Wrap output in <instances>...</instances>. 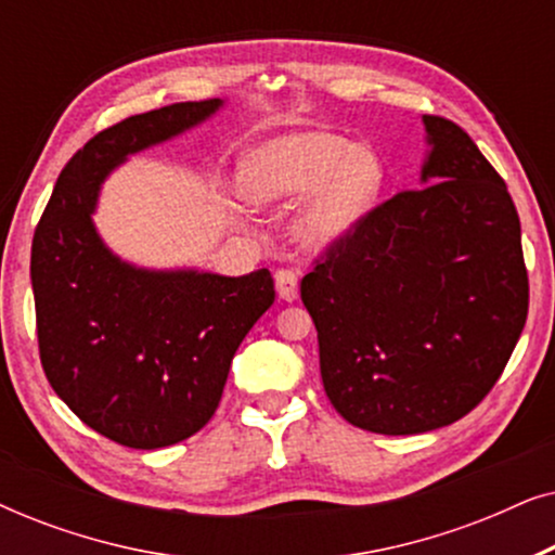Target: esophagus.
<instances>
[{
    "label": "esophagus",
    "mask_w": 555,
    "mask_h": 555,
    "mask_svg": "<svg viewBox=\"0 0 555 555\" xmlns=\"http://www.w3.org/2000/svg\"><path fill=\"white\" fill-rule=\"evenodd\" d=\"M275 287H278L280 300L293 302L295 298H298V272H295V270H278L275 272Z\"/></svg>",
    "instance_id": "1"
}]
</instances>
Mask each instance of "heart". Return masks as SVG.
I'll list each match as a JSON object with an SVG mask.
<instances>
[{
	"instance_id": "b5f03b06",
	"label": "heart",
	"mask_w": 555,
	"mask_h": 555,
	"mask_svg": "<svg viewBox=\"0 0 555 555\" xmlns=\"http://www.w3.org/2000/svg\"><path fill=\"white\" fill-rule=\"evenodd\" d=\"M242 189L255 204H283L310 194L293 224L300 245L323 249L344 240L374 207L384 166L369 149L325 131L264 141L242 162Z\"/></svg>"
}]
</instances>
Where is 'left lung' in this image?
<instances>
[{
    "mask_svg": "<svg viewBox=\"0 0 555 555\" xmlns=\"http://www.w3.org/2000/svg\"><path fill=\"white\" fill-rule=\"evenodd\" d=\"M424 128L427 186L366 211L300 283L323 389L346 422L376 435H420L473 412L528 318L505 181L457 124L424 116Z\"/></svg>",
    "mask_w": 555,
    "mask_h": 555,
    "instance_id": "1",
    "label": "left lung"
}]
</instances>
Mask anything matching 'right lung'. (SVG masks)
I'll return each mask as SVG.
<instances>
[{"mask_svg":"<svg viewBox=\"0 0 555 555\" xmlns=\"http://www.w3.org/2000/svg\"><path fill=\"white\" fill-rule=\"evenodd\" d=\"M219 108V98L173 103L95 133L60 171L33 237L44 376L80 422L133 450L177 444L211 420L234 351L275 300L264 268L242 278L143 270L95 232L103 179Z\"/></svg>","mask_w":555,"mask_h":555,"instance_id":"right-lung-1","label":"right lung"}]
</instances>
